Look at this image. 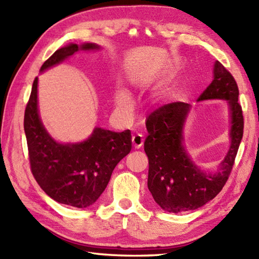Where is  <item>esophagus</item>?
<instances>
[{"mask_svg":"<svg viewBox=\"0 0 259 259\" xmlns=\"http://www.w3.org/2000/svg\"><path fill=\"white\" fill-rule=\"evenodd\" d=\"M144 136L138 134V135H135L133 137V145L135 148H137V149H139V148L142 147V145H144Z\"/></svg>","mask_w":259,"mask_h":259,"instance_id":"34e87169","label":"esophagus"}]
</instances>
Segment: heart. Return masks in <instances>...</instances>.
<instances>
[{
  "label": "heart",
  "mask_w": 259,
  "mask_h": 259,
  "mask_svg": "<svg viewBox=\"0 0 259 259\" xmlns=\"http://www.w3.org/2000/svg\"><path fill=\"white\" fill-rule=\"evenodd\" d=\"M115 104L119 109L129 110L133 106V99H131L129 92L125 90H121L117 96H115Z\"/></svg>",
  "instance_id": "b5f03b06"
}]
</instances>
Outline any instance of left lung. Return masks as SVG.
<instances>
[{"mask_svg": "<svg viewBox=\"0 0 259 259\" xmlns=\"http://www.w3.org/2000/svg\"><path fill=\"white\" fill-rule=\"evenodd\" d=\"M238 95L234 76L221 62H214L213 80L198 101L227 100L232 123L229 150L214 172L198 168L184 147L183 130L190 104H164L147 118L145 151L149 160L148 189L163 210L175 213L195 210L213 199L223 189L232 172L244 134Z\"/></svg>", "mask_w": 259, "mask_h": 259, "instance_id": "left-lung-1", "label": "left lung"}]
</instances>
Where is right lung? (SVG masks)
Listing matches in <instances>:
<instances>
[{
	"mask_svg": "<svg viewBox=\"0 0 259 259\" xmlns=\"http://www.w3.org/2000/svg\"><path fill=\"white\" fill-rule=\"evenodd\" d=\"M96 43L71 45L59 49L42 64L41 72L61 63L80 50H99ZM24 131L31 171L36 183L52 199L64 205L85 208L106 189L115 166L131 150V133L95 128L87 140L60 144L48 134L37 110V78L24 113Z\"/></svg>",
	"mask_w": 259,
	"mask_h": 259,
	"instance_id": "obj_1",
	"label": "right lung"
}]
</instances>
